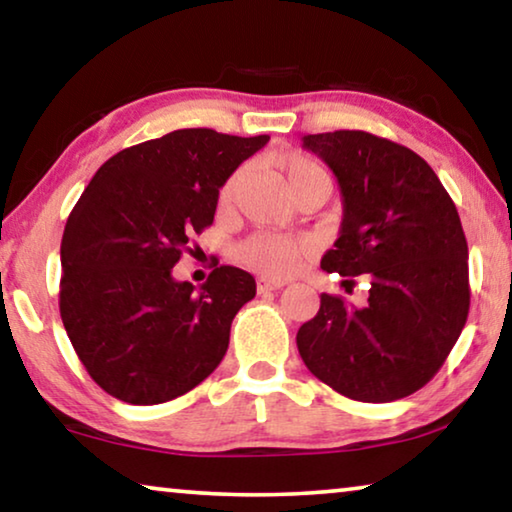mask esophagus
Returning <instances> with one entry per match:
<instances>
[{"instance_id":"esophagus-1","label":"esophagus","mask_w":512,"mask_h":512,"mask_svg":"<svg viewBox=\"0 0 512 512\" xmlns=\"http://www.w3.org/2000/svg\"><path fill=\"white\" fill-rule=\"evenodd\" d=\"M287 282L285 280H271V278H257L259 292H271V289H282Z\"/></svg>"}]
</instances>
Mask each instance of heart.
Instances as JSON below:
<instances>
[{
	"mask_svg": "<svg viewBox=\"0 0 512 512\" xmlns=\"http://www.w3.org/2000/svg\"><path fill=\"white\" fill-rule=\"evenodd\" d=\"M273 167L285 181L289 195L301 193L303 188L322 186L331 188V177L326 167L310 156L299 154V151H287L273 158ZM243 179V170H236L230 179L223 183L218 193L220 209H230L236 195V188ZM310 253V243L301 239V236H287V234H271V232H257L243 239L239 246L234 248V259L246 269L262 273L264 278H289L301 269L305 255Z\"/></svg>",
	"mask_w": 512,
	"mask_h": 512,
	"instance_id": "heart-1",
	"label": "heart"
}]
</instances>
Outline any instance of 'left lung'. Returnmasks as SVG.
<instances>
[{
  "instance_id": "1",
  "label": "left lung",
  "mask_w": 512,
  "mask_h": 512,
  "mask_svg": "<svg viewBox=\"0 0 512 512\" xmlns=\"http://www.w3.org/2000/svg\"><path fill=\"white\" fill-rule=\"evenodd\" d=\"M331 167L342 225L322 269L368 273L365 308L322 294L296 333L308 370L358 402H393L437 375L467 324L469 248L457 209L425 160L365 131L305 135Z\"/></svg>"
}]
</instances>
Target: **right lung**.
Instances as JSON below:
<instances>
[{"mask_svg": "<svg viewBox=\"0 0 512 512\" xmlns=\"http://www.w3.org/2000/svg\"><path fill=\"white\" fill-rule=\"evenodd\" d=\"M269 135L181 128L128 147L89 181L61 239L59 312L89 377L128 404H160L202 384L257 287L218 266L193 292L172 278L213 223L218 190Z\"/></svg>", "mask_w": 512, "mask_h": 512, "instance_id": "add662e5", "label": "right lung"}]
</instances>
